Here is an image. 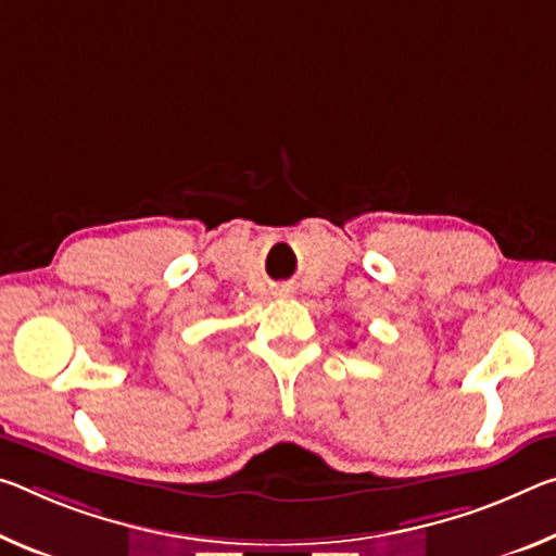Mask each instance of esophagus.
Masks as SVG:
<instances>
[{"instance_id": "esophagus-1", "label": "esophagus", "mask_w": 556, "mask_h": 556, "mask_svg": "<svg viewBox=\"0 0 556 556\" xmlns=\"http://www.w3.org/2000/svg\"><path fill=\"white\" fill-rule=\"evenodd\" d=\"M279 294H281V292H279Z\"/></svg>"}]
</instances>
